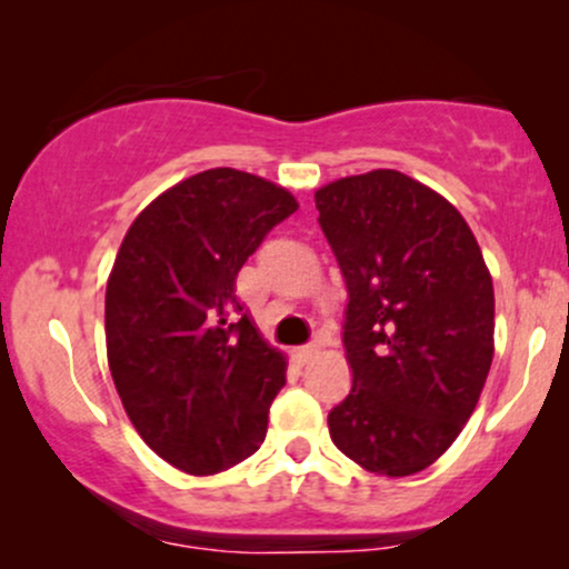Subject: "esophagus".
Here are the masks:
<instances>
[{
  "label": "esophagus",
  "mask_w": 569,
  "mask_h": 569,
  "mask_svg": "<svg viewBox=\"0 0 569 569\" xmlns=\"http://www.w3.org/2000/svg\"><path fill=\"white\" fill-rule=\"evenodd\" d=\"M316 352H318L316 345H302V348L293 350V358H297V363H310L312 358H316Z\"/></svg>",
  "instance_id": "obj_1"
}]
</instances>
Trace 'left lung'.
I'll return each mask as SVG.
<instances>
[{"label":"left lung","mask_w":569,"mask_h":569,"mask_svg":"<svg viewBox=\"0 0 569 569\" xmlns=\"http://www.w3.org/2000/svg\"><path fill=\"white\" fill-rule=\"evenodd\" d=\"M318 224L348 286L352 388L331 441L380 476H411L452 447L495 352L492 278L460 211L380 168L316 192Z\"/></svg>","instance_id":"8db88e82"}]
</instances>
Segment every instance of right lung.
Wrapping results in <instances>:
<instances>
[{
  "instance_id": "1",
  "label": "right lung",
  "mask_w": 569,
  "mask_h": 569,
  "mask_svg": "<svg viewBox=\"0 0 569 569\" xmlns=\"http://www.w3.org/2000/svg\"><path fill=\"white\" fill-rule=\"evenodd\" d=\"M297 208L272 181L211 168L149 202L117 251L109 369L133 428L179 471H227L262 447L286 358L238 302L234 278Z\"/></svg>"
}]
</instances>
